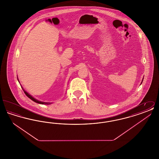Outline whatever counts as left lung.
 Here are the masks:
<instances>
[{"mask_svg": "<svg viewBox=\"0 0 159 159\" xmlns=\"http://www.w3.org/2000/svg\"><path fill=\"white\" fill-rule=\"evenodd\" d=\"M143 79H144V78H143V80H142V82H141V83H143Z\"/></svg>", "mask_w": 159, "mask_h": 159, "instance_id": "obj_1", "label": "left lung"}]
</instances>
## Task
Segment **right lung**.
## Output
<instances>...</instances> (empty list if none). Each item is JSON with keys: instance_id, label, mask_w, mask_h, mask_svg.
Segmentation results:
<instances>
[{"instance_id": "1", "label": "right lung", "mask_w": 159, "mask_h": 159, "mask_svg": "<svg viewBox=\"0 0 159 159\" xmlns=\"http://www.w3.org/2000/svg\"><path fill=\"white\" fill-rule=\"evenodd\" d=\"M18 79V78H17ZM18 81L19 82V80H18ZM20 83V82H19ZM23 91L24 92V93H25V94L29 98L31 99L32 101H33L34 102H36V103H38V104H47V105H49V104H52V102H42V101H39L38 99H36V98H34V97H33L31 95H30L28 92H27L26 91H25L24 89H23Z\"/></svg>"}]
</instances>
